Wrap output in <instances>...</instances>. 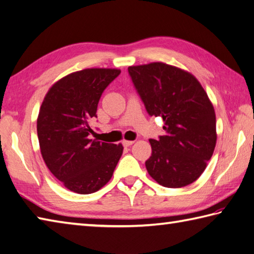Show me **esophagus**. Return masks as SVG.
<instances>
[{
    "mask_svg": "<svg viewBox=\"0 0 254 254\" xmlns=\"http://www.w3.org/2000/svg\"><path fill=\"white\" fill-rule=\"evenodd\" d=\"M134 141H132V140H124L123 141V146L124 147H129V146H131V144L133 143Z\"/></svg>",
    "mask_w": 254,
    "mask_h": 254,
    "instance_id": "obj_1",
    "label": "esophagus"
}]
</instances>
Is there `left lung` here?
Returning <instances> with one entry per match:
<instances>
[{
    "label": "left lung",
    "instance_id": "left-lung-1",
    "mask_svg": "<svg viewBox=\"0 0 254 254\" xmlns=\"http://www.w3.org/2000/svg\"><path fill=\"white\" fill-rule=\"evenodd\" d=\"M128 73L150 116L161 117L165 133L150 139L148 173L164 188L193 183L206 169L216 146V115L203 86L177 66H129Z\"/></svg>",
    "mask_w": 254,
    "mask_h": 254
}]
</instances>
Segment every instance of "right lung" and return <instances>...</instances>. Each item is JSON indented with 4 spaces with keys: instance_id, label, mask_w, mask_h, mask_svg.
Wrapping results in <instances>:
<instances>
[{
    "instance_id": "add662e5",
    "label": "right lung",
    "mask_w": 254,
    "mask_h": 254,
    "mask_svg": "<svg viewBox=\"0 0 254 254\" xmlns=\"http://www.w3.org/2000/svg\"><path fill=\"white\" fill-rule=\"evenodd\" d=\"M121 74L117 69H85L62 77L41 104L37 133L50 172L66 189L91 194L111 180L123 146L91 139L103 92Z\"/></svg>"
}]
</instances>
